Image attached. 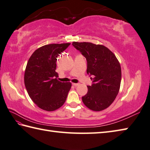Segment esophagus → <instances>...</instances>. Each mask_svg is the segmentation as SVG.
Instances as JSON below:
<instances>
[{"label":"esophagus","mask_w":150,"mask_h":150,"mask_svg":"<svg viewBox=\"0 0 150 150\" xmlns=\"http://www.w3.org/2000/svg\"><path fill=\"white\" fill-rule=\"evenodd\" d=\"M72 84L73 85V86H78V85L79 84V83H72Z\"/></svg>","instance_id":"obj_1"}]
</instances>
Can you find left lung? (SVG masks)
Segmentation results:
<instances>
[{"label": "left lung", "mask_w": 150, "mask_h": 150, "mask_svg": "<svg viewBox=\"0 0 150 150\" xmlns=\"http://www.w3.org/2000/svg\"><path fill=\"white\" fill-rule=\"evenodd\" d=\"M87 60V74L93 75V84L82 100L89 109L101 111L115 100L122 79L121 66L115 54L103 45L90 42H73Z\"/></svg>", "instance_id": "obj_1"}]
</instances>
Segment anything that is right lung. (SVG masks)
I'll use <instances>...</instances> for the list:
<instances>
[{"label":"right lung","mask_w":150,"mask_h":150,"mask_svg":"<svg viewBox=\"0 0 150 150\" xmlns=\"http://www.w3.org/2000/svg\"><path fill=\"white\" fill-rule=\"evenodd\" d=\"M69 45L52 43L41 47L32 53L26 64V89L32 101L44 110L51 112L62 106L71 87L70 82L58 81L55 71L57 58Z\"/></svg>","instance_id":"obj_1"}]
</instances>
